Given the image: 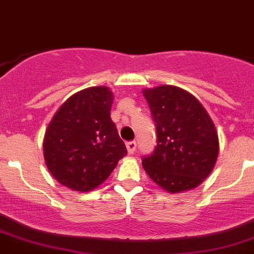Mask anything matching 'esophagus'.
<instances>
[{
    "label": "esophagus",
    "instance_id": "obj_1",
    "mask_svg": "<svg viewBox=\"0 0 254 254\" xmlns=\"http://www.w3.org/2000/svg\"><path fill=\"white\" fill-rule=\"evenodd\" d=\"M126 148H127L128 153L133 154L135 151V149H137V143H135L134 140H132V142H127L126 143Z\"/></svg>",
    "mask_w": 254,
    "mask_h": 254
}]
</instances>
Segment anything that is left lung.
<instances>
[{
    "label": "left lung",
    "mask_w": 254,
    "mask_h": 254,
    "mask_svg": "<svg viewBox=\"0 0 254 254\" xmlns=\"http://www.w3.org/2000/svg\"><path fill=\"white\" fill-rule=\"evenodd\" d=\"M156 126L153 153L143 156L148 176L170 193L199 186L214 169L219 153L215 126L197 98L174 85L143 90Z\"/></svg>",
    "instance_id": "8db88e82"
}]
</instances>
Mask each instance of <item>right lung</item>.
Returning <instances> with one entry per match:
<instances>
[{"instance_id":"right-lung-1","label":"right lung","mask_w":254,"mask_h":254,"mask_svg":"<svg viewBox=\"0 0 254 254\" xmlns=\"http://www.w3.org/2000/svg\"><path fill=\"white\" fill-rule=\"evenodd\" d=\"M108 87L83 89L57 110L44 137L50 174L62 186L89 192L100 186L127 154L112 122Z\"/></svg>"}]
</instances>
